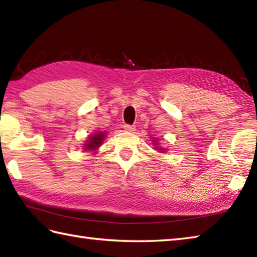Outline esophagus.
Here are the masks:
<instances>
[{
  "label": "esophagus",
  "mask_w": 257,
  "mask_h": 257,
  "mask_svg": "<svg viewBox=\"0 0 257 257\" xmlns=\"http://www.w3.org/2000/svg\"><path fill=\"white\" fill-rule=\"evenodd\" d=\"M123 129L125 130V132H129V133H133L136 130V127L135 125H132V124H124L123 125Z\"/></svg>",
  "instance_id": "esophagus-1"
}]
</instances>
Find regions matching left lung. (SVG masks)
<instances>
[{"instance_id": "8db88e82", "label": "left lung", "mask_w": 257, "mask_h": 257, "mask_svg": "<svg viewBox=\"0 0 257 257\" xmlns=\"http://www.w3.org/2000/svg\"><path fill=\"white\" fill-rule=\"evenodd\" d=\"M154 143H156V142H155V140H154ZM156 144H157V143H156ZM157 149H158V150H160V152H163V153H164V152H165V150H166L165 148H162V147H157Z\"/></svg>"}]
</instances>
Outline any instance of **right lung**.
I'll return each instance as SVG.
<instances>
[{"label": "right lung", "instance_id": "right-lung-1", "mask_svg": "<svg viewBox=\"0 0 257 257\" xmlns=\"http://www.w3.org/2000/svg\"><path fill=\"white\" fill-rule=\"evenodd\" d=\"M105 138V133H97V134H93V135H90L88 137L87 143L84 144V150L85 152H94V150H97L100 146L102 145L103 143V139Z\"/></svg>", "mask_w": 257, "mask_h": 257}]
</instances>
